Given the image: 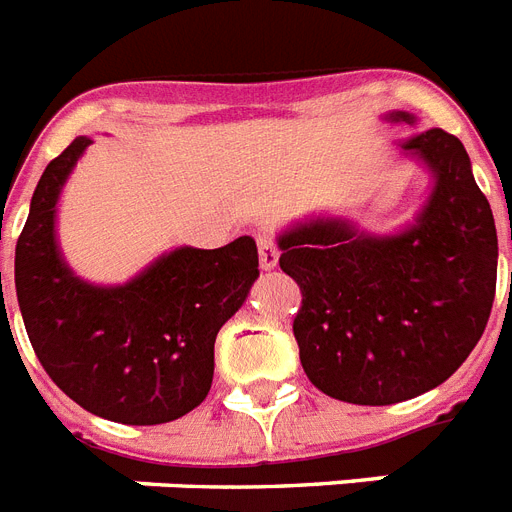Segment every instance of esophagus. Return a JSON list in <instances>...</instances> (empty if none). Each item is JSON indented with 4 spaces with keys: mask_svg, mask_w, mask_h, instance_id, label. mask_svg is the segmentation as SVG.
I'll use <instances>...</instances> for the list:
<instances>
[{
    "mask_svg": "<svg viewBox=\"0 0 512 512\" xmlns=\"http://www.w3.org/2000/svg\"><path fill=\"white\" fill-rule=\"evenodd\" d=\"M277 259H280V253H277V245L272 237H261L259 240V264L261 269H275Z\"/></svg>",
    "mask_w": 512,
    "mask_h": 512,
    "instance_id": "obj_1",
    "label": "esophagus"
}]
</instances>
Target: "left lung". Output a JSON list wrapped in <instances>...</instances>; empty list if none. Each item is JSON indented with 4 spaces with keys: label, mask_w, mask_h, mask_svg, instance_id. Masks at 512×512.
Masks as SVG:
<instances>
[{
    "label": "left lung",
    "mask_w": 512,
    "mask_h": 512,
    "mask_svg": "<svg viewBox=\"0 0 512 512\" xmlns=\"http://www.w3.org/2000/svg\"><path fill=\"white\" fill-rule=\"evenodd\" d=\"M386 124H418L407 110ZM431 185L410 222L372 232L312 211L277 232L280 269L301 288L293 335L322 394L396 404L441 386L484 333L497 285V227L463 142L444 129L394 142Z\"/></svg>",
    "instance_id": "obj_1"
}]
</instances>
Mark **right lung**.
<instances>
[{"label": "right lung", "mask_w": 512, "mask_h": 512, "mask_svg": "<svg viewBox=\"0 0 512 512\" xmlns=\"http://www.w3.org/2000/svg\"><path fill=\"white\" fill-rule=\"evenodd\" d=\"M89 145L92 137H76L36 185L15 245L20 314L42 367L73 402L116 423H169L211 391L216 333L259 280L256 240L179 245L118 285L84 280L63 256L57 208Z\"/></svg>", "instance_id": "right-lung-1"}]
</instances>
